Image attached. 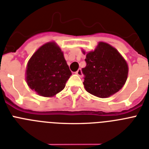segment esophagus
Segmentation results:
<instances>
[{
    "mask_svg": "<svg viewBox=\"0 0 149 149\" xmlns=\"http://www.w3.org/2000/svg\"><path fill=\"white\" fill-rule=\"evenodd\" d=\"M76 73H77V75H78L79 77H83V72H82V70H81V69H79L76 72Z\"/></svg>",
    "mask_w": 149,
    "mask_h": 149,
    "instance_id": "obj_1",
    "label": "esophagus"
}]
</instances>
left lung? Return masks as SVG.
I'll return each mask as SVG.
<instances>
[{
	"instance_id": "left-lung-1",
	"label": "left lung",
	"mask_w": 149,
	"mask_h": 149,
	"mask_svg": "<svg viewBox=\"0 0 149 149\" xmlns=\"http://www.w3.org/2000/svg\"><path fill=\"white\" fill-rule=\"evenodd\" d=\"M83 54L86 52L83 50ZM86 66L82 69L86 90L100 98H107L120 90L126 82L129 67L116 48L100 42L86 54Z\"/></svg>"
}]
</instances>
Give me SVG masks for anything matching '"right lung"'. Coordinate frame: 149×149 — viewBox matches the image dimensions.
I'll list each match as a JSON object with an SVG mask.
<instances>
[{
	"label": "right lung",
	"mask_w": 149,
	"mask_h": 149,
	"mask_svg": "<svg viewBox=\"0 0 149 149\" xmlns=\"http://www.w3.org/2000/svg\"><path fill=\"white\" fill-rule=\"evenodd\" d=\"M72 75L60 47L55 42L41 46L29 60L27 85L38 95L52 97L62 91Z\"/></svg>",
	"instance_id": "1"
}]
</instances>
